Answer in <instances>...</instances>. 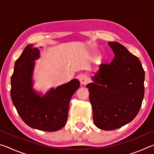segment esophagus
<instances>
[{
  "mask_svg": "<svg viewBox=\"0 0 154 154\" xmlns=\"http://www.w3.org/2000/svg\"><path fill=\"white\" fill-rule=\"evenodd\" d=\"M90 82V77L87 75H82L80 77V82L83 85H85Z\"/></svg>",
  "mask_w": 154,
  "mask_h": 154,
  "instance_id": "esophagus-1",
  "label": "esophagus"
}]
</instances>
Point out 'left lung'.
<instances>
[{"mask_svg":"<svg viewBox=\"0 0 154 154\" xmlns=\"http://www.w3.org/2000/svg\"><path fill=\"white\" fill-rule=\"evenodd\" d=\"M115 58L100 65L86 87L92 106L93 120L98 128L112 130L137 116L144 97L145 71L136 56L122 44L109 42Z\"/></svg>","mask_w":154,"mask_h":154,"instance_id":"8db88e82","label":"left lung"}]
</instances>
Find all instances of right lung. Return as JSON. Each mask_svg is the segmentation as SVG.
<instances>
[{"instance_id":"right-lung-1","label":"right lung","mask_w":154,"mask_h":154,"mask_svg":"<svg viewBox=\"0 0 154 154\" xmlns=\"http://www.w3.org/2000/svg\"><path fill=\"white\" fill-rule=\"evenodd\" d=\"M39 57L38 48L32 45L26 47L15 62L11 97L18 114L28 126L44 131H57L66 123L70 100L80 83L74 79L41 96L32 89L34 61Z\"/></svg>"}]
</instances>
